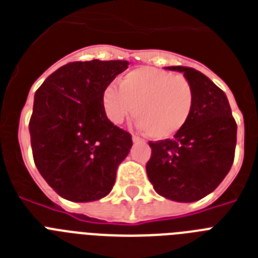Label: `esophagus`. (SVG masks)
<instances>
[{
  "instance_id": "esophagus-1",
  "label": "esophagus",
  "mask_w": 258,
  "mask_h": 258,
  "mask_svg": "<svg viewBox=\"0 0 258 258\" xmlns=\"http://www.w3.org/2000/svg\"><path fill=\"white\" fill-rule=\"evenodd\" d=\"M133 142H134V143H143L144 140L142 139V138H140V136H138V135H133Z\"/></svg>"
}]
</instances>
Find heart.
I'll list each match as a JSON object with an SVG mask.
<instances>
[{"label":"heart","mask_w":258,"mask_h":258,"mask_svg":"<svg viewBox=\"0 0 258 258\" xmlns=\"http://www.w3.org/2000/svg\"><path fill=\"white\" fill-rule=\"evenodd\" d=\"M106 86L102 106L112 123L134 114L152 139H168L183 128L194 108V89L181 74L155 68L131 70L119 82Z\"/></svg>","instance_id":"b5f03b06"}]
</instances>
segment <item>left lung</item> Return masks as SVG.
I'll return each mask as SVG.
<instances>
[{
	"label": "left lung",
	"instance_id": "8db88e82",
	"mask_svg": "<svg viewBox=\"0 0 258 258\" xmlns=\"http://www.w3.org/2000/svg\"><path fill=\"white\" fill-rule=\"evenodd\" d=\"M167 70L183 73L194 89V108L173 139L150 142L146 169L154 189L173 202L192 203L216 189L234 159L237 124L227 95L203 73L184 66Z\"/></svg>",
	"mask_w": 258,
	"mask_h": 258
}]
</instances>
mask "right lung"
Listing matches in <instances>:
<instances>
[{"mask_svg": "<svg viewBox=\"0 0 258 258\" xmlns=\"http://www.w3.org/2000/svg\"><path fill=\"white\" fill-rule=\"evenodd\" d=\"M127 60L71 62L49 75L34 95L33 158L56 194L75 203L107 196L133 139L108 120L102 93Z\"/></svg>", "mask_w": 258, "mask_h": 258, "instance_id": "1", "label": "right lung"}]
</instances>
